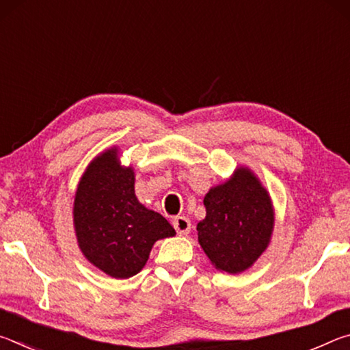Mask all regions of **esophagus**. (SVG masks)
I'll use <instances>...</instances> for the list:
<instances>
[{
  "instance_id": "obj_1",
  "label": "esophagus",
  "mask_w": 350,
  "mask_h": 350,
  "mask_svg": "<svg viewBox=\"0 0 350 350\" xmlns=\"http://www.w3.org/2000/svg\"><path fill=\"white\" fill-rule=\"evenodd\" d=\"M173 225H174L177 234H180V236L188 234L189 230H191V222H189V219L185 216H176L173 219Z\"/></svg>"
}]
</instances>
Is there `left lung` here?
I'll use <instances>...</instances> for the list:
<instances>
[{"instance_id": "1", "label": "left lung", "mask_w": 350, "mask_h": 350, "mask_svg": "<svg viewBox=\"0 0 350 350\" xmlns=\"http://www.w3.org/2000/svg\"><path fill=\"white\" fill-rule=\"evenodd\" d=\"M206 215L198 224V241L215 269L242 273L270 244L275 210L270 193L248 167H238L204 198Z\"/></svg>"}]
</instances>
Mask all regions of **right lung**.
Returning <instances> with one entry per match:
<instances>
[{
	"mask_svg": "<svg viewBox=\"0 0 350 350\" xmlns=\"http://www.w3.org/2000/svg\"><path fill=\"white\" fill-rule=\"evenodd\" d=\"M134 183V168L123 167L118 148L111 146L88 165L74 198V228L83 256L116 280L137 275L152 245L176 234L167 219L139 202Z\"/></svg>",
	"mask_w": 350,
	"mask_h": 350,
	"instance_id": "add662e5",
	"label": "right lung"
}]
</instances>
